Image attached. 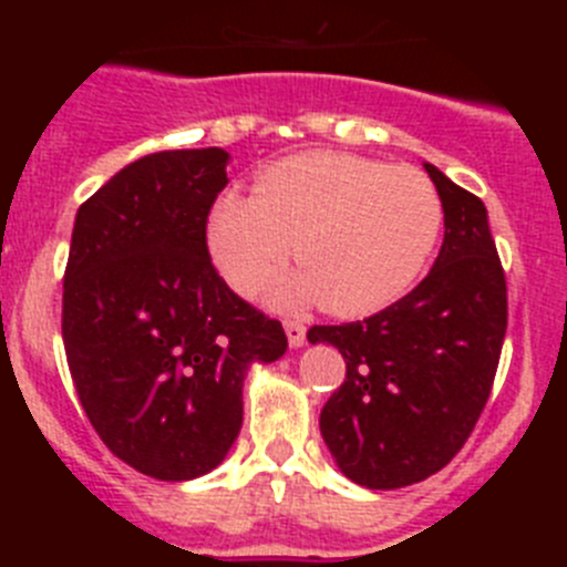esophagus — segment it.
Returning <instances> with one entry per match:
<instances>
[{"label":"esophagus","mask_w":567,"mask_h":567,"mask_svg":"<svg viewBox=\"0 0 567 567\" xmlns=\"http://www.w3.org/2000/svg\"><path fill=\"white\" fill-rule=\"evenodd\" d=\"M284 329H287V338H289V346H292V349H300V346L307 343V327H303V323H298V320H289V323H284Z\"/></svg>","instance_id":"obj_1"}]
</instances>
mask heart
<instances>
[{"label":"heart","mask_w":567,"mask_h":567,"mask_svg":"<svg viewBox=\"0 0 567 567\" xmlns=\"http://www.w3.org/2000/svg\"><path fill=\"white\" fill-rule=\"evenodd\" d=\"M443 233V198L414 167L312 150L227 189L207 213V252L238 295H252L289 252L298 272L264 289L275 309L320 303L334 318L389 307L425 269Z\"/></svg>","instance_id":"obj_1"}]
</instances>
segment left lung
I'll return each mask as SVG.
<instances>
[{
    "instance_id": "8db88e82",
    "label": "left lung",
    "mask_w": 567,
    "mask_h": 567,
    "mask_svg": "<svg viewBox=\"0 0 567 567\" xmlns=\"http://www.w3.org/2000/svg\"><path fill=\"white\" fill-rule=\"evenodd\" d=\"M445 235L432 272L383 312L312 327L346 380L320 412V434L352 483L392 491L437 474L485 409L508 327V295L488 209L434 164Z\"/></svg>"
}]
</instances>
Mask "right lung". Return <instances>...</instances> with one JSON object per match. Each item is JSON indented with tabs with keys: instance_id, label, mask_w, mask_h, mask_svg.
I'll list each match as a JSON object with an SVG mask.
<instances>
[{
	"instance_id": "add662e5",
	"label": "right lung",
	"mask_w": 567,
	"mask_h": 567,
	"mask_svg": "<svg viewBox=\"0 0 567 567\" xmlns=\"http://www.w3.org/2000/svg\"><path fill=\"white\" fill-rule=\"evenodd\" d=\"M221 147L144 155L79 207L62 338L84 414L110 452L182 483L221 465L244 423V380L287 334L240 300L207 252L227 187Z\"/></svg>"
}]
</instances>
